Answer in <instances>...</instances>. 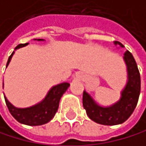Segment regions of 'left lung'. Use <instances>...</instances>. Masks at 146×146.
I'll list each match as a JSON object with an SVG mask.
<instances>
[{
  "mask_svg": "<svg viewBox=\"0 0 146 146\" xmlns=\"http://www.w3.org/2000/svg\"><path fill=\"white\" fill-rule=\"evenodd\" d=\"M114 45L124 47L119 42L115 41ZM123 60L127 67V82L120 92V98L113 104L104 106L99 104L86 90L83 93V106L86 114L93 121L98 124L114 126L122 124L133 113L137 107L140 89V73L133 55L126 51Z\"/></svg>",
  "mask_w": 146,
  "mask_h": 146,
  "instance_id": "8db88e82",
  "label": "left lung"
}]
</instances>
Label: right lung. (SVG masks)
I'll use <instances>...</instances> for the list:
<instances>
[{
  "mask_svg": "<svg viewBox=\"0 0 146 146\" xmlns=\"http://www.w3.org/2000/svg\"><path fill=\"white\" fill-rule=\"evenodd\" d=\"M36 41H44V39H34ZM28 44H19L15 48V51L19 48L25 47ZM15 52L11 53V55L9 57L6 68L9 66V62L11 60L12 56L14 55ZM69 83L63 82L59 85L53 86L50 90L48 91L45 97L41 102H37L36 104L32 105L30 107L27 108H18L14 106L12 104L9 102L6 96L5 102L6 105L9 109V112L14 117L16 120H18L19 123L25 124L28 126H41L46 124L51 120L55 113L57 112L61 96L63 94L67 91V89L69 87Z\"/></svg>",
  "mask_w": 146,
  "mask_h": 146,
  "instance_id": "1",
  "label": "right lung"
}]
</instances>
